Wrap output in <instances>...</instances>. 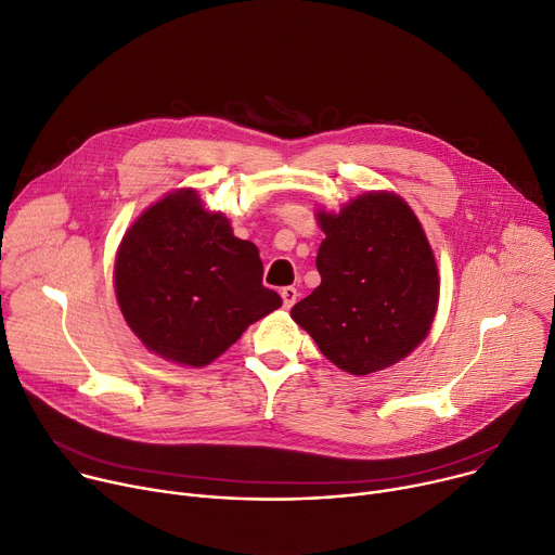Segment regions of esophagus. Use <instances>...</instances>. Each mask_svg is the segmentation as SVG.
<instances>
[{"label":"esophagus","mask_w":555,"mask_h":555,"mask_svg":"<svg viewBox=\"0 0 555 555\" xmlns=\"http://www.w3.org/2000/svg\"><path fill=\"white\" fill-rule=\"evenodd\" d=\"M281 296H283V308L289 310V308L296 304L298 292H296V287H283V289H281Z\"/></svg>","instance_id":"34e87169"}]
</instances>
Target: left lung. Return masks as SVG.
<instances>
[{
  "label": "left lung",
  "mask_w": 555,
  "mask_h": 555,
  "mask_svg": "<svg viewBox=\"0 0 555 555\" xmlns=\"http://www.w3.org/2000/svg\"><path fill=\"white\" fill-rule=\"evenodd\" d=\"M317 219L321 285L292 319L343 372L365 376L402 361L438 308V268L421 221L393 192L361 194Z\"/></svg>",
  "instance_id": "8db88e82"
}]
</instances>
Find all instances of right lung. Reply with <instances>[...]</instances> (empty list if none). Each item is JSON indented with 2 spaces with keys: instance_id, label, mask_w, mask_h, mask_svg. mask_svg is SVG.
<instances>
[{
  "instance_id": "1",
  "label": "right lung",
  "mask_w": 555,
  "mask_h": 555,
  "mask_svg": "<svg viewBox=\"0 0 555 555\" xmlns=\"http://www.w3.org/2000/svg\"><path fill=\"white\" fill-rule=\"evenodd\" d=\"M121 314L153 354L210 365L259 319L281 308L263 285L259 247L232 234L192 188L166 194L126 232L115 259Z\"/></svg>"
}]
</instances>
